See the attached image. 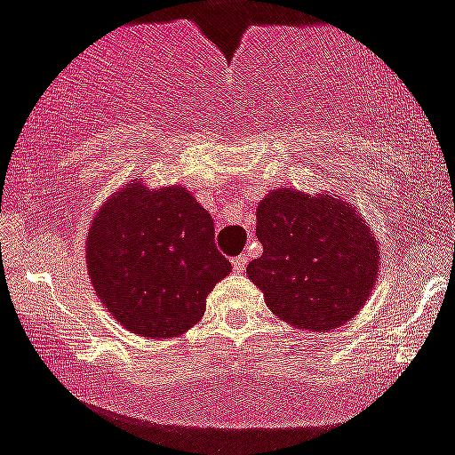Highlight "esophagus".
Segmentation results:
<instances>
[{
    "mask_svg": "<svg viewBox=\"0 0 455 455\" xmlns=\"http://www.w3.org/2000/svg\"><path fill=\"white\" fill-rule=\"evenodd\" d=\"M246 263H248L246 254H239V257L233 259V269H235V272H243V269H246Z\"/></svg>",
    "mask_w": 455,
    "mask_h": 455,
    "instance_id": "obj_1",
    "label": "esophagus"
}]
</instances>
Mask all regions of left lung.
Returning <instances> with one entry per match:
<instances>
[{
	"label": "left lung",
	"instance_id": "obj_1",
	"mask_svg": "<svg viewBox=\"0 0 455 455\" xmlns=\"http://www.w3.org/2000/svg\"><path fill=\"white\" fill-rule=\"evenodd\" d=\"M257 237L263 254L248 263V278L291 326L313 332L343 326L376 287L380 248L341 198L274 189L257 207Z\"/></svg>",
	"mask_w": 455,
	"mask_h": 455
}]
</instances>
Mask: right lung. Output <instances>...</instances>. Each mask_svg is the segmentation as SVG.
<instances>
[{
    "label": "right lung",
    "mask_w": 455,
    "mask_h": 455,
    "mask_svg": "<svg viewBox=\"0 0 455 455\" xmlns=\"http://www.w3.org/2000/svg\"><path fill=\"white\" fill-rule=\"evenodd\" d=\"M88 276L99 300L138 337H179L231 263L213 242V220L186 188L132 181L94 213L86 237Z\"/></svg>",
    "instance_id": "add662e5"
}]
</instances>
